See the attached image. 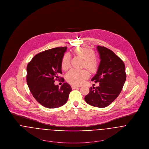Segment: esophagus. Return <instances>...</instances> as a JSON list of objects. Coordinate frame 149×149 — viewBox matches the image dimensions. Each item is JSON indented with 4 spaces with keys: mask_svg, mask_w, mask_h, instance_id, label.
<instances>
[{
    "mask_svg": "<svg viewBox=\"0 0 149 149\" xmlns=\"http://www.w3.org/2000/svg\"><path fill=\"white\" fill-rule=\"evenodd\" d=\"M71 87H72V88L73 89H74L77 88H80L79 86H76V85H72Z\"/></svg>",
    "mask_w": 149,
    "mask_h": 149,
    "instance_id": "34e87169",
    "label": "esophagus"
}]
</instances>
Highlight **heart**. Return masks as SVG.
Instances as JSON below:
<instances>
[{"mask_svg":"<svg viewBox=\"0 0 149 149\" xmlns=\"http://www.w3.org/2000/svg\"><path fill=\"white\" fill-rule=\"evenodd\" d=\"M73 53L84 59L83 66L87 68L91 72L95 73L97 71L100 65L98 57L94 54L95 51L88 46H78L75 47ZM70 65V57L68 54L63 56L61 60V68L63 70H67ZM89 76V72L85 69H74L69 70L66 75L67 80L71 84L79 85Z\"/></svg>","mask_w":149,"mask_h":149,"instance_id":"heart-1","label":"heart"}]
</instances>
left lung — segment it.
I'll return each instance as SVG.
<instances>
[{
	"mask_svg": "<svg viewBox=\"0 0 149 149\" xmlns=\"http://www.w3.org/2000/svg\"><path fill=\"white\" fill-rule=\"evenodd\" d=\"M100 63L97 73L92 81L100 82V85L91 87L85 101L89 105L105 108L111 104L120 94L126 75L122 60L108 48L97 46Z\"/></svg>",
	"mask_w": 149,
	"mask_h": 149,
	"instance_id": "8db88e82",
	"label": "left lung"
}]
</instances>
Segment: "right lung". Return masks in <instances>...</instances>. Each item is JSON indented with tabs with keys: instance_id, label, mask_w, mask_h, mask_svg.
<instances>
[{
	"instance_id": "1",
	"label": "right lung",
	"mask_w": 149,
	"mask_h": 149,
	"mask_svg": "<svg viewBox=\"0 0 149 149\" xmlns=\"http://www.w3.org/2000/svg\"><path fill=\"white\" fill-rule=\"evenodd\" d=\"M67 47H57L36 54L28 63L27 82L36 100L47 108H56L64 105L72 91L68 83L60 88L54 85L62 74L61 60ZM64 81V79L62 78Z\"/></svg>"
}]
</instances>
